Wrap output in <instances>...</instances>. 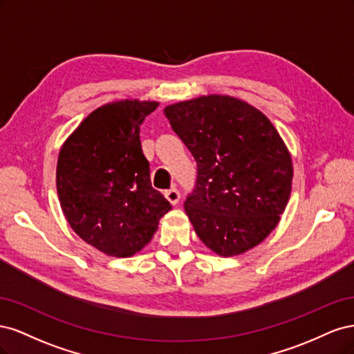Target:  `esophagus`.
Wrapping results in <instances>:
<instances>
[{
  "label": "esophagus",
  "mask_w": 354,
  "mask_h": 354,
  "mask_svg": "<svg viewBox=\"0 0 354 354\" xmlns=\"http://www.w3.org/2000/svg\"><path fill=\"white\" fill-rule=\"evenodd\" d=\"M165 198H167L171 203H173V205H177L178 201H180V190L176 189V187L169 189V190H165Z\"/></svg>",
  "instance_id": "esophagus-1"
}]
</instances>
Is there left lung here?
Here are the masks:
<instances>
[{"label": "left lung", "instance_id": "8db88e82", "mask_svg": "<svg viewBox=\"0 0 354 354\" xmlns=\"http://www.w3.org/2000/svg\"><path fill=\"white\" fill-rule=\"evenodd\" d=\"M165 116L196 160L185 209L201 241L223 257L254 248L291 195L292 160L279 133L260 111L227 95L171 104Z\"/></svg>", "mask_w": 354, "mask_h": 354}]
</instances>
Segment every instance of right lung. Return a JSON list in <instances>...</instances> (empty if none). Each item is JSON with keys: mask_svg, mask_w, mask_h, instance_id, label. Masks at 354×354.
Wrapping results in <instances>:
<instances>
[{"mask_svg": "<svg viewBox=\"0 0 354 354\" xmlns=\"http://www.w3.org/2000/svg\"><path fill=\"white\" fill-rule=\"evenodd\" d=\"M156 102L121 100L94 111L63 145L57 195L78 236L112 257L152 239L171 203L151 183L140 125Z\"/></svg>", "mask_w": 354, "mask_h": 354, "instance_id": "add662e5", "label": "right lung"}]
</instances>
